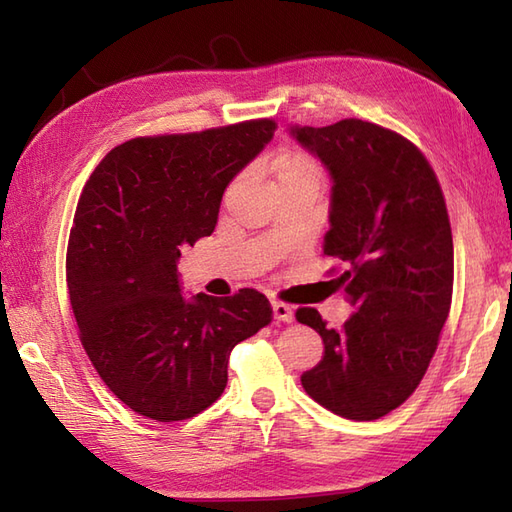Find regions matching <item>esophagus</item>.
<instances>
[{
  "instance_id": "esophagus-1",
  "label": "esophagus",
  "mask_w": 512,
  "mask_h": 512,
  "mask_svg": "<svg viewBox=\"0 0 512 512\" xmlns=\"http://www.w3.org/2000/svg\"><path fill=\"white\" fill-rule=\"evenodd\" d=\"M273 319H275V321L290 323L292 319H295V310H292L290 306H286V303L273 301Z\"/></svg>"
}]
</instances>
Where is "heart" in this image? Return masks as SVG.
<instances>
[{
    "mask_svg": "<svg viewBox=\"0 0 512 512\" xmlns=\"http://www.w3.org/2000/svg\"><path fill=\"white\" fill-rule=\"evenodd\" d=\"M279 173H317V171H314V165H312L308 158L288 156V158H284V160L279 162L277 176H279Z\"/></svg>",
    "mask_w": 512,
    "mask_h": 512,
    "instance_id": "1",
    "label": "heart"
}]
</instances>
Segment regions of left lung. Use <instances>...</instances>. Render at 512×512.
I'll return each instance as SVG.
<instances>
[{"label": "left lung", "mask_w": 512, "mask_h": 512, "mask_svg": "<svg viewBox=\"0 0 512 512\" xmlns=\"http://www.w3.org/2000/svg\"><path fill=\"white\" fill-rule=\"evenodd\" d=\"M288 134L328 171L330 231L323 253L354 312L341 330L314 308L297 321L323 339V358L301 374L308 394L347 420H378L405 402L427 372L449 317L453 237L427 158L407 138L345 118Z\"/></svg>", "instance_id": "obj_1"}]
</instances>
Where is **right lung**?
Instances as JSON below:
<instances>
[{"mask_svg": "<svg viewBox=\"0 0 512 512\" xmlns=\"http://www.w3.org/2000/svg\"><path fill=\"white\" fill-rule=\"evenodd\" d=\"M275 123L134 138L94 169L74 213L68 290L81 343L103 383L158 422L211 407L233 347L270 323L262 292L184 297V246L213 233L228 184L259 156Z\"/></svg>", "mask_w": 512, "mask_h": 512, "instance_id": "1", "label": "right lung"}]
</instances>
